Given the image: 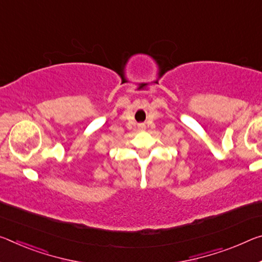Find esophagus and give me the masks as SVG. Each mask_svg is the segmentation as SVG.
<instances>
[{"mask_svg":"<svg viewBox=\"0 0 262 262\" xmlns=\"http://www.w3.org/2000/svg\"><path fill=\"white\" fill-rule=\"evenodd\" d=\"M140 129H144V124H139Z\"/></svg>","mask_w":262,"mask_h":262,"instance_id":"obj_1","label":"esophagus"}]
</instances>
